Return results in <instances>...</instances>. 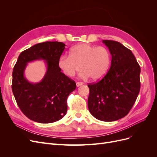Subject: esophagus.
<instances>
[{
    "label": "esophagus",
    "mask_w": 157,
    "mask_h": 157,
    "mask_svg": "<svg viewBox=\"0 0 157 157\" xmlns=\"http://www.w3.org/2000/svg\"><path fill=\"white\" fill-rule=\"evenodd\" d=\"M84 83L83 82H77V83H76V84H77V86L78 87L80 86H82V85Z\"/></svg>",
    "instance_id": "esophagus-1"
}]
</instances>
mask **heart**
Wrapping results in <instances>:
<instances>
[{"mask_svg":"<svg viewBox=\"0 0 157 157\" xmlns=\"http://www.w3.org/2000/svg\"><path fill=\"white\" fill-rule=\"evenodd\" d=\"M111 63V55L105 47L79 44L70 49L69 56H61L58 65L67 77H73L81 68L82 78L99 80L107 74Z\"/></svg>","mask_w":157,"mask_h":157,"instance_id":"1","label":"heart"}]
</instances>
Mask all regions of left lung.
<instances>
[{
  "mask_svg": "<svg viewBox=\"0 0 157 157\" xmlns=\"http://www.w3.org/2000/svg\"><path fill=\"white\" fill-rule=\"evenodd\" d=\"M112 56L111 67L99 82L88 84V106L97 119L111 122L124 117L140 90V65L130 50L117 41L103 40Z\"/></svg>",
  "mask_w": 157,
  "mask_h": 157,
  "instance_id": "8db88e82",
  "label": "left lung"
}]
</instances>
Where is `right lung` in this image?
<instances>
[{
	"mask_svg": "<svg viewBox=\"0 0 157 157\" xmlns=\"http://www.w3.org/2000/svg\"><path fill=\"white\" fill-rule=\"evenodd\" d=\"M65 48L61 42H44L23 51L18 57L13 69L12 89L17 105L31 121L51 123L66 115L67 98L77 86L58 67ZM35 60H44L47 70L40 82L32 83L24 72L27 63Z\"/></svg>",
	"mask_w": 157,
	"mask_h": 157,
	"instance_id": "obj_1",
	"label": "right lung"
}]
</instances>
